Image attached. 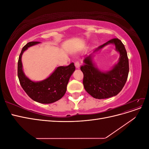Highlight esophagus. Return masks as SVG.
<instances>
[{"label":"esophagus","instance_id":"esophagus-1","mask_svg":"<svg viewBox=\"0 0 149 149\" xmlns=\"http://www.w3.org/2000/svg\"><path fill=\"white\" fill-rule=\"evenodd\" d=\"M74 65H75L76 68H79L80 64H79V62L78 61H76V62L74 63Z\"/></svg>","mask_w":149,"mask_h":149}]
</instances>
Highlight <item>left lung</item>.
I'll return each instance as SVG.
<instances>
[{
	"label": "left lung",
	"instance_id": "8db88e82",
	"mask_svg": "<svg viewBox=\"0 0 149 149\" xmlns=\"http://www.w3.org/2000/svg\"><path fill=\"white\" fill-rule=\"evenodd\" d=\"M114 44L116 51L119 52L120 58L111 70L102 72L94 66L90 55L84 60L81 66L83 73V85L86 91L96 99H106L116 96L122 89L127 79L129 66L127 54L124 44L118 38L111 39L99 47L95 52L100 50L108 44Z\"/></svg>",
	"mask_w": 149,
	"mask_h": 149
}]
</instances>
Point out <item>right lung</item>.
I'll use <instances>...</instances> for the list:
<instances>
[{
    "label": "right lung",
    "instance_id": "obj_1",
    "mask_svg": "<svg viewBox=\"0 0 149 149\" xmlns=\"http://www.w3.org/2000/svg\"><path fill=\"white\" fill-rule=\"evenodd\" d=\"M39 43L29 42L22 48L18 61L17 74L21 86L31 99L40 103L50 104L60 100L65 95L67 84L75 70V66L73 63L67 66H59L48 78L42 81H31L25 75L22 70V55L29 47Z\"/></svg>",
    "mask_w": 149,
    "mask_h": 149
}]
</instances>
